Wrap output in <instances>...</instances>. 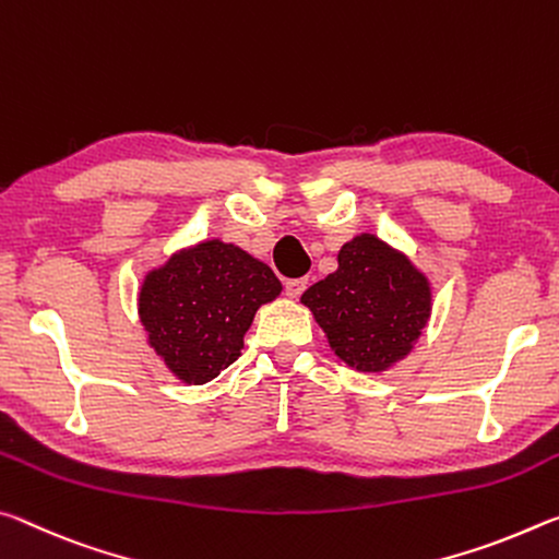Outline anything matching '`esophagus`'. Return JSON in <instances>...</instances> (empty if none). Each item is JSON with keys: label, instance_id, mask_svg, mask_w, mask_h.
<instances>
[{"label": "esophagus", "instance_id": "1", "mask_svg": "<svg viewBox=\"0 0 559 559\" xmlns=\"http://www.w3.org/2000/svg\"><path fill=\"white\" fill-rule=\"evenodd\" d=\"M305 289H307V280H287L285 282V295L292 299H297Z\"/></svg>", "mask_w": 559, "mask_h": 559}]
</instances>
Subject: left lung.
Instances as JSON below:
<instances>
[{
  "label": "left lung",
  "instance_id": "obj_1",
  "mask_svg": "<svg viewBox=\"0 0 559 559\" xmlns=\"http://www.w3.org/2000/svg\"><path fill=\"white\" fill-rule=\"evenodd\" d=\"M336 260V272L309 287L301 301L342 361L356 371H386L424 332L431 285L377 235L354 237Z\"/></svg>",
  "mask_w": 559,
  "mask_h": 559
}]
</instances>
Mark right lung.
Wrapping results in <instances>:
<instances>
[{"mask_svg": "<svg viewBox=\"0 0 559 559\" xmlns=\"http://www.w3.org/2000/svg\"><path fill=\"white\" fill-rule=\"evenodd\" d=\"M280 292L267 264L205 240L145 274L139 314L168 369L186 383H207L240 356L254 312Z\"/></svg>", "mask_w": 559, "mask_h": 559, "instance_id": "obj_1", "label": "right lung"}]
</instances>
